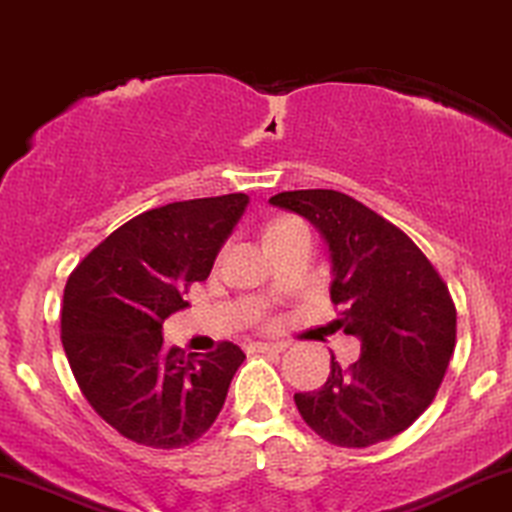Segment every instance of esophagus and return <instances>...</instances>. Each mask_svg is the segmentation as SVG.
Wrapping results in <instances>:
<instances>
[{"instance_id":"1","label":"esophagus","mask_w":512,"mask_h":512,"mask_svg":"<svg viewBox=\"0 0 512 512\" xmlns=\"http://www.w3.org/2000/svg\"><path fill=\"white\" fill-rule=\"evenodd\" d=\"M288 346L283 341H276V343H252V350L255 353H283Z\"/></svg>"}]
</instances>
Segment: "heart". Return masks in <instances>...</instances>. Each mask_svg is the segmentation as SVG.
<instances>
[{
    "label": "heart",
    "mask_w": 512,
    "mask_h": 512,
    "mask_svg": "<svg viewBox=\"0 0 512 512\" xmlns=\"http://www.w3.org/2000/svg\"><path fill=\"white\" fill-rule=\"evenodd\" d=\"M291 224H295L293 219H283V221H276V224H272L269 226V231H267V238H272L274 233H279V231H283L286 229V226H291Z\"/></svg>",
    "instance_id": "obj_1"
}]
</instances>
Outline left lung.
I'll list each match as a JSON object with an SVG mask.
<instances>
[{"label": "left lung", "instance_id": "8db88e82", "mask_svg": "<svg viewBox=\"0 0 512 512\" xmlns=\"http://www.w3.org/2000/svg\"><path fill=\"white\" fill-rule=\"evenodd\" d=\"M269 202L322 233L338 326L360 338V360L343 369L331 353L322 389L295 393L307 427L343 448L405 432L432 405L455 348L446 283L398 226L350 195L288 190Z\"/></svg>", "mask_w": 512, "mask_h": 512}]
</instances>
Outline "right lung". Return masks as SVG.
<instances>
[{
	"label": "right lung",
	"mask_w": 512,
	"mask_h": 512,
	"mask_svg": "<svg viewBox=\"0 0 512 512\" xmlns=\"http://www.w3.org/2000/svg\"><path fill=\"white\" fill-rule=\"evenodd\" d=\"M250 197L171 202L126 221L73 269L64 288L61 343L80 391L126 439L181 448L224 408L243 350L197 355L166 346L162 324L205 281Z\"/></svg>",
	"instance_id": "right-lung-1"
}]
</instances>
